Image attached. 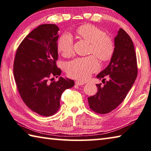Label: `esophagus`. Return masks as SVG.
Returning <instances> with one entry per match:
<instances>
[{
	"mask_svg": "<svg viewBox=\"0 0 151 151\" xmlns=\"http://www.w3.org/2000/svg\"><path fill=\"white\" fill-rule=\"evenodd\" d=\"M85 83H86L85 82H83V81H76V85H78V86L84 85Z\"/></svg>",
	"mask_w": 151,
	"mask_h": 151,
	"instance_id": "34e87169",
	"label": "esophagus"
}]
</instances>
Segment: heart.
Wrapping results in <instances>:
<instances>
[{
    "label": "heart",
    "mask_w": 151,
    "mask_h": 151,
    "mask_svg": "<svg viewBox=\"0 0 151 151\" xmlns=\"http://www.w3.org/2000/svg\"><path fill=\"white\" fill-rule=\"evenodd\" d=\"M77 33L90 43V53L95 55L100 60L107 61L112 58L114 52V43L104 32L92 24H83L77 29ZM58 48L63 56H70L73 53L72 36L64 33L59 39ZM99 69V64L94 56L77 58L67 65V72L71 78L86 80Z\"/></svg>",
    "instance_id": "heart-1"
}]
</instances>
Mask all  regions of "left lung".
<instances>
[{
	"label": "left lung",
	"mask_w": 151,
	"mask_h": 151,
	"mask_svg": "<svg viewBox=\"0 0 151 151\" xmlns=\"http://www.w3.org/2000/svg\"><path fill=\"white\" fill-rule=\"evenodd\" d=\"M138 69L134 47L130 36L120 28L114 38V52L108 65L96 78L104 83L96 84V94L88 98L90 108L99 114H107L120 105L134 84ZM109 78L105 81L104 78Z\"/></svg>",
	"instance_id": "8db88e82"
}]
</instances>
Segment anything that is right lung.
<instances>
[{
    "instance_id": "right-lung-1",
    "label": "right lung",
    "mask_w": 151,
    "mask_h": 151,
    "mask_svg": "<svg viewBox=\"0 0 151 151\" xmlns=\"http://www.w3.org/2000/svg\"><path fill=\"white\" fill-rule=\"evenodd\" d=\"M59 30L54 24L37 27L20 44L14 61V78L22 100L32 111L44 116L58 112L62 93L75 84L62 77L48 81L61 73L56 65Z\"/></svg>"
}]
</instances>
